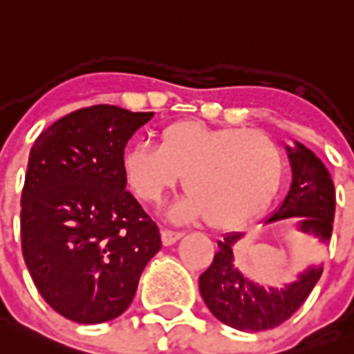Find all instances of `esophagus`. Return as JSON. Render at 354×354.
<instances>
[{
  "instance_id": "1",
  "label": "esophagus",
  "mask_w": 354,
  "mask_h": 354,
  "mask_svg": "<svg viewBox=\"0 0 354 354\" xmlns=\"http://www.w3.org/2000/svg\"><path fill=\"white\" fill-rule=\"evenodd\" d=\"M183 238V232L180 231H171V229H164L162 231V243L164 245H171L175 243L177 240Z\"/></svg>"
}]
</instances>
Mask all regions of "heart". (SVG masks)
I'll return each mask as SVG.
<instances>
[{"label": "heart", "mask_w": 354, "mask_h": 354, "mask_svg": "<svg viewBox=\"0 0 354 354\" xmlns=\"http://www.w3.org/2000/svg\"><path fill=\"white\" fill-rule=\"evenodd\" d=\"M123 174L144 203H158L183 177L188 196L171 216L177 220L205 216L210 227L231 229L268 210L281 188L284 160L268 134L183 120L162 129L158 146L129 147Z\"/></svg>", "instance_id": "heart-1"}]
</instances>
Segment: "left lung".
Listing matches in <instances>:
<instances>
[{
    "label": "left lung",
    "mask_w": 354,
    "mask_h": 354,
    "mask_svg": "<svg viewBox=\"0 0 354 354\" xmlns=\"http://www.w3.org/2000/svg\"><path fill=\"white\" fill-rule=\"evenodd\" d=\"M286 153L292 166V185L281 207L264 221L273 223L295 218L299 232L327 245L333 234L336 207L330 174L301 142H294V147L286 146ZM240 238H243V232H227L218 242L212 264L199 277L203 301L214 317L236 330L259 333L279 327L310 295L322 277L323 264L308 266L294 282L282 288L260 286L234 266V249Z\"/></svg>",
    "instance_id": "left-lung-1"
}]
</instances>
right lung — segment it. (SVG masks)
Masks as SVG:
<instances>
[{
	"instance_id": "obj_1",
	"label": "right lung",
	"mask_w": 354,
	"mask_h": 354,
	"mask_svg": "<svg viewBox=\"0 0 354 354\" xmlns=\"http://www.w3.org/2000/svg\"><path fill=\"white\" fill-rule=\"evenodd\" d=\"M153 112L94 105L60 118L31 147L21 192V251L55 312L111 322L133 301L162 248L123 174L125 146Z\"/></svg>"
}]
</instances>
